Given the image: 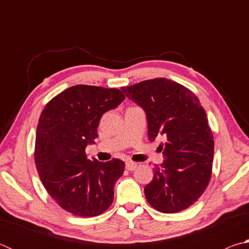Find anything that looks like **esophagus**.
<instances>
[{
    "label": "esophagus",
    "mask_w": 249,
    "mask_h": 249,
    "mask_svg": "<svg viewBox=\"0 0 249 249\" xmlns=\"http://www.w3.org/2000/svg\"><path fill=\"white\" fill-rule=\"evenodd\" d=\"M137 168V163L133 161H126V169L127 170H135Z\"/></svg>",
    "instance_id": "1"
}]
</instances>
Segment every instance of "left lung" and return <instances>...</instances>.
I'll return each mask as SVG.
<instances>
[{"mask_svg":"<svg viewBox=\"0 0 249 249\" xmlns=\"http://www.w3.org/2000/svg\"><path fill=\"white\" fill-rule=\"evenodd\" d=\"M145 111L148 138L163 137V162L145 187L148 203L159 212L188 209L208 187L214 141L206 113L195 93L172 80L158 78L122 88Z\"/></svg>","mask_w":249,"mask_h":249,"instance_id":"1","label":"left lung"}]
</instances>
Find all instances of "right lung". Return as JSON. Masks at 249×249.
Wrapping results in <instances>:
<instances>
[{
  "label": "right lung",
  "instance_id": "right-lung-1",
  "mask_svg": "<svg viewBox=\"0 0 249 249\" xmlns=\"http://www.w3.org/2000/svg\"><path fill=\"white\" fill-rule=\"evenodd\" d=\"M124 99L117 89L78 84L54 96L41 112L35 142L37 171L49 196L74 215H99L114 199L124 161H91L86 148L98 137L101 116Z\"/></svg>",
  "mask_w": 249,
  "mask_h": 249
}]
</instances>
